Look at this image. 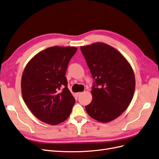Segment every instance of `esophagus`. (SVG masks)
I'll use <instances>...</instances> for the list:
<instances>
[{"mask_svg": "<svg viewBox=\"0 0 159 159\" xmlns=\"http://www.w3.org/2000/svg\"><path fill=\"white\" fill-rule=\"evenodd\" d=\"M81 94H82V93H76V95L77 97H79V95H80Z\"/></svg>", "mask_w": 159, "mask_h": 159, "instance_id": "obj_1", "label": "esophagus"}]
</instances>
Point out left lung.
<instances>
[{
	"label": "left lung",
	"instance_id": "8db88e82",
	"mask_svg": "<svg viewBox=\"0 0 159 159\" xmlns=\"http://www.w3.org/2000/svg\"><path fill=\"white\" fill-rule=\"evenodd\" d=\"M80 51L94 81L93 100L85 109L99 122L113 120L133 98L135 78L132 67L117 50L105 43L80 47Z\"/></svg>",
	"mask_w": 159,
	"mask_h": 159
}]
</instances>
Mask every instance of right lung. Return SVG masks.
<instances>
[{
	"label": "right lung",
	"instance_id": "right-lung-1",
	"mask_svg": "<svg viewBox=\"0 0 159 159\" xmlns=\"http://www.w3.org/2000/svg\"><path fill=\"white\" fill-rule=\"evenodd\" d=\"M75 47H52L40 52L26 65L21 79L26 105L41 121L52 125L69 116L75 99L68 89V65Z\"/></svg>",
	"mask_w": 159,
	"mask_h": 159
}]
</instances>
